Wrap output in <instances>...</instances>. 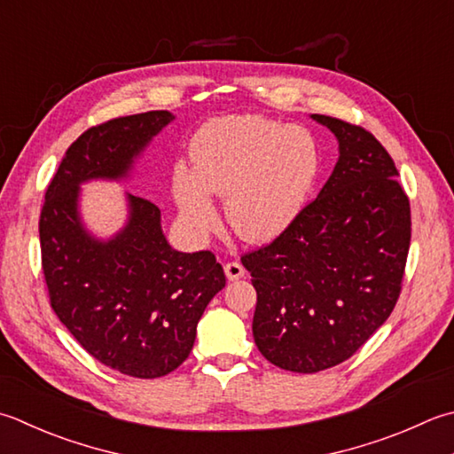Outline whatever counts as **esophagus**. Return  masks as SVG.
<instances>
[{"mask_svg":"<svg viewBox=\"0 0 454 454\" xmlns=\"http://www.w3.org/2000/svg\"><path fill=\"white\" fill-rule=\"evenodd\" d=\"M224 273H226V278H228L230 281H236V279H239V278H244L246 270L242 268V263L228 262V263L224 265Z\"/></svg>","mask_w":454,"mask_h":454,"instance_id":"1","label":"esophagus"}]
</instances>
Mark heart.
Listing matches in <instances>:
<instances>
[{
  "label": "heart",
  "mask_w": 454,
  "mask_h": 454,
  "mask_svg": "<svg viewBox=\"0 0 454 454\" xmlns=\"http://www.w3.org/2000/svg\"><path fill=\"white\" fill-rule=\"evenodd\" d=\"M192 168H173V197L192 236L216 226L210 194L226 199V216L247 242H270L303 210L321 167L315 137L263 115L208 121L192 139Z\"/></svg>",
  "instance_id": "b5f03b06"
}]
</instances>
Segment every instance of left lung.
<instances>
[{
	"label": "left lung",
	"instance_id": "8db88e82",
	"mask_svg": "<svg viewBox=\"0 0 454 454\" xmlns=\"http://www.w3.org/2000/svg\"><path fill=\"white\" fill-rule=\"evenodd\" d=\"M310 118L339 139L334 171L286 232L242 255L257 293L255 346L299 374L348 360L386 323L411 242L410 199L386 147L354 123Z\"/></svg>",
	"mask_w": 454,
	"mask_h": 454
}]
</instances>
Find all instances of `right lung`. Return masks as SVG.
Instances as JSON below:
<instances>
[{
	"instance_id": "right-lung-1",
	"label": "right lung",
	"mask_w": 454,
	"mask_h": 454,
	"mask_svg": "<svg viewBox=\"0 0 454 454\" xmlns=\"http://www.w3.org/2000/svg\"><path fill=\"white\" fill-rule=\"evenodd\" d=\"M173 114L155 110L86 129L44 192L41 262L51 307L80 346L104 366L131 378L167 376L189 358L197 325L226 286L212 252L168 246L161 210L128 194L129 218L108 242L80 222V183L120 181Z\"/></svg>"
}]
</instances>
